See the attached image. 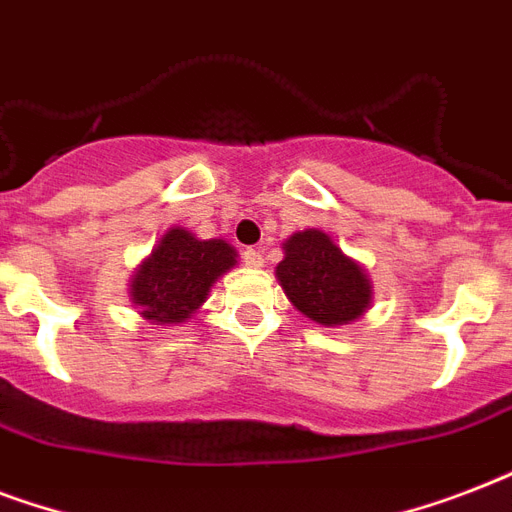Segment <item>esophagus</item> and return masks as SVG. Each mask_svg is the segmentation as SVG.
Segmentation results:
<instances>
[{"mask_svg":"<svg viewBox=\"0 0 512 512\" xmlns=\"http://www.w3.org/2000/svg\"><path fill=\"white\" fill-rule=\"evenodd\" d=\"M241 260H244V265H249V268H260V265H263V255H260L257 249H244V252H241Z\"/></svg>","mask_w":512,"mask_h":512,"instance_id":"34e87169","label":"esophagus"}]
</instances>
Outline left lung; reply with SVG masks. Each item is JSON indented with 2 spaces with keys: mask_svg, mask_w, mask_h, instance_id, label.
Returning <instances> with one entry per match:
<instances>
[{
  "mask_svg": "<svg viewBox=\"0 0 512 512\" xmlns=\"http://www.w3.org/2000/svg\"><path fill=\"white\" fill-rule=\"evenodd\" d=\"M276 268L281 287L297 311L324 327L358 319L369 305V281L353 260L321 231L295 233Z\"/></svg>",
  "mask_w": 512,
  "mask_h": 512,
  "instance_id": "left-lung-1",
  "label": "left lung"
}]
</instances>
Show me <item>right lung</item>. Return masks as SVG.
I'll return each mask as SVG.
<instances>
[{"label":"right lung","mask_w":512,"mask_h":512,"mask_svg":"<svg viewBox=\"0 0 512 512\" xmlns=\"http://www.w3.org/2000/svg\"><path fill=\"white\" fill-rule=\"evenodd\" d=\"M233 265L236 252L223 239L199 241L183 228H172L138 268L132 300L143 308L146 319L175 324L207 300L217 276Z\"/></svg>","instance_id":"right-lung-1"}]
</instances>
